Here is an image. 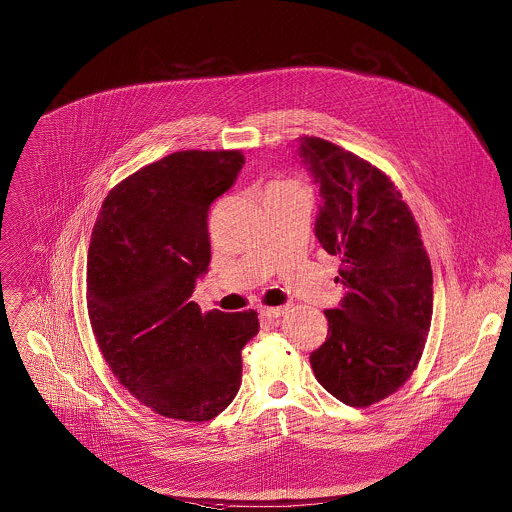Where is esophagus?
Returning a JSON list of instances; mask_svg holds the SVG:
<instances>
[{
  "label": "esophagus",
  "instance_id": "obj_1",
  "mask_svg": "<svg viewBox=\"0 0 512 512\" xmlns=\"http://www.w3.org/2000/svg\"><path fill=\"white\" fill-rule=\"evenodd\" d=\"M287 310H289V307L261 308V318H265V320H275V318H279V316L287 314Z\"/></svg>",
  "mask_w": 512,
  "mask_h": 512
}]
</instances>
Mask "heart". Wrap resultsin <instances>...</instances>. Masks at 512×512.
<instances>
[{
  "mask_svg": "<svg viewBox=\"0 0 512 512\" xmlns=\"http://www.w3.org/2000/svg\"><path fill=\"white\" fill-rule=\"evenodd\" d=\"M281 190H301V186L293 180H275L267 186L265 194H271V192H281Z\"/></svg>",
  "mask_w": 512,
  "mask_h": 512,
  "instance_id": "1",
  "label": "heart"
}]
</instances>
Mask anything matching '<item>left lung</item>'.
Returning a JSON list of instances; mask_svg holds the SVG:
<instances>
[{"label": "left lung", "mask_w": 512, "mask_h": 512, "mask_svg": "<svg viewBox=\"0 0 512 512\" xmlns=\"http://www.w3.org/2000/svg\"><path fill=\"white\" fill-rule=\"evenodd\" d=\"M301 156L324 204L316 239L340 257L346 295L324 310L328 334L310 354L320 386L352 408L398 392L425 348L433 314V273L417 221L398 186L368 160L316 136Z\"/></svg>", "instance_id": "1"}]
</instances>
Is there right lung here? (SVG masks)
Listing matches in <instances>:
<instances>
[{
  "mask_svg": "<svg viewBox=\"0 0 512 512\" xmlns=\"http://www.w3.org/2000/svg\"><path fill=\"white\" fill-rule=\"evenodd\" d=\"M245 156L184 150L116 184L93 229L87 308L118 382L146 408L209 421L241 386V350L259 332L255 310L202 312L190 301L211 259L207 211Z\"/></svg>",
  "mask_w": 512,
  "mask_h": 512,
  "instance_id": "1",
  "label": "right lung"
}]
</instances>
